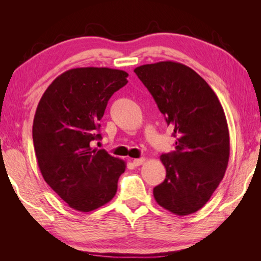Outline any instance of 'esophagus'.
<instances>
[{"label": "esophagus", "instance_id": "1", "mask_svg": "<svg viewBox=\"0 0 261 261\" xmlns=\"http://www.w3.org/2000/svg\"><path fill=\"white\" fill-rule=\"evenodd\" d=\"M145 158H138V159H134L132 160V163H134V165L135 166H140V165H142L143 163H145Z\"/></svg>", "mask_w": 261, "mask_h": 261}]
</instances>
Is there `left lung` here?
<instances>
[{"label": "left lung", "instance_id": "1", "mask_svg": "<svg viewBox=\"0 0 261 261\" xmlns=\"http://www.w3.org/2000/svg\"><path fill=\"white\" fill-rule=\"evenodd\" d=\"M135 73L176 138V150L160 156L166 178L153 188V197L174 214L195 213L207 203L228 167L230 135L222 105L186 65L167 60L139 66Z\"/></svg>", "mask_w": 261, "mask_h": 261}]
</instances>
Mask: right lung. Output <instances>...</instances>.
<instances>
[{
	"label": "right lung",
	"mask_w": 261,
	"mask_h": 261,
	"mask_svg": "<svg viewBox=\"0 0 261 261\" xmlns=\"http://www.w3.org/2000/svg\"><path fill=\"white\" fill-rule=\"evenodd\" d=\"M129 76L108 67L73 68L59 75L36 110L32 139L43 179L80 212L109 203L124 173L123 160L92 148L110 97Z\"/></svg>",
	"instance_id": "obj_1"
}]
</instances>
